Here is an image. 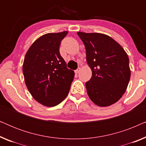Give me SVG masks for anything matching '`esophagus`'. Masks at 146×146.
Instances as JSON below:
<instances>
[{"mask_svg": "<svg viewBox=\"0 0 146 146\" xmlns=\"http://www.w3.org/2000/svg\"><path fill=\"white\" fill-rule=\"evenodd\" d=\"M80 68H78L75 70V73L76 74H78L80 72Z\"/></svg>", "mask_w": 146, "mask_h": 146, "instance_id": "1", "label": "esophagus"}]
</instances>
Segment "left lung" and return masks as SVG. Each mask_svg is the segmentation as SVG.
<instances>
[{"mask_svg": "<svg viewBox=\"0 0 146 146\" xmlns=\"http://www.w3.org/2000/svg\"><path fill=\"white\" fill-rule=\"evenodd\" d=\"M85 46L86 61L92 72L86 82L90 98L99 106L119 100L126 90L131 72L126 52L109 36L77 33Z\"/></svg>", "mask_w": 146, "mask_h": 146, "instance_id": "8db88e82", "label": "left lung"}]
</instances>
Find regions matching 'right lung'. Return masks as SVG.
Segmentation results:
<instances>
[{"mask_svg": "<svg viewBox=\"0 0 146 146\" xmlns=\"http://www.w3.org/2000/svg\"><path fill=\"white\" fill-rule=\"evenodd\" d=\"M68 32L48 33L38 38L27 51L23 71L25 84L37 102L48 107L59 104L67 96L74 72L67 68L60 54Z\"/></svg>", "mask_w": 146, "mask_h": 146, "instance_id": "add662e5", "label": "right lung"}]
</instances>
